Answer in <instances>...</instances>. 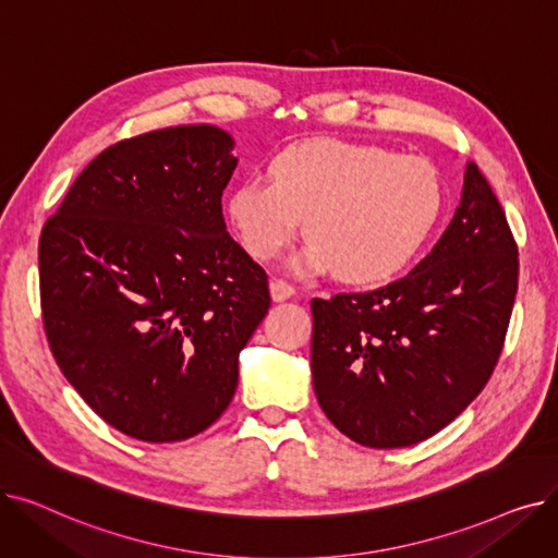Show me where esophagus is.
<instances>
[{
    "instance_id": "obj_1",
    "label": "esophagus",
    "mask_w": 558,
    "mask_h": 558,
    "mask_svg": "<svg viewBox=\"0 0 558 558\" xmlns=\"http://www.w3.org/2000/svg\"><path fill=\"white\" fill-rule=\"evenodd\" d=\"M269 289H271V299H274L276 303L287 301V299H291V296L296 294L294 284H289L287 280H280V278H274V280H271V284H269Z\"/></svg>"
}]
</instances>
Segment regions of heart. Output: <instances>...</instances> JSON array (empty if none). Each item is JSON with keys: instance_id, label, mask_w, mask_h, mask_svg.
Masks as SVG:
<instances>
[{"instance_id": "heart-1", "label": "heart", "mask_w": 558, "mask_h": 558, "mask_svg": "<svg viewBox=\"0 0 558 558\" xmlns=\"http://www.w3.org/2000/svg\"><path fill=\"white\" fill-rule=\"evenodd\" d=\"M271 183L248 179L228 196L234 234L255 259L276 257L305 219L307 271L350 284L398 276L444 210V181L421 156L337 140L291 144L269 162Z\"/></svg>"}]
</instances>
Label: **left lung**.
<instances>
[{
    "mask_svg": "<svg viewBox=\"0 0 558 558\" xmlns=\"http://www.w3.org/2000/svg\"><path fill=\"white\" fill-rule=\"evenodd\" d=\"M518 246L475 162L461 203L404 278L314 299L312 383L330 423L366 448H407L452 423L500 360Z\"/></svg>",
    "mask_w": 558,
    "mask_h": 558,
    "instance_id": "8db88e82",
    "label": "left lung"
}]
</instances>
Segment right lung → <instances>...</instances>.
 <instances>
[{"instance_id": "right-lung-1", "label": "right lung", "mask_w": 558, "mask_h": 558, "mask_svg": "<svg viewBox=\"0 0 558 558\" xmlns=\"http://www.w3.org/2000/svg\"><path fill=\"white\" fill-rule=\"evenodd\" d=\"M232 144L210 124L117 142L40 234L53 360L137 441H183L226 412L242 348L271 305L267 274L226 232Z\"/></svg>"}]
</instances>
